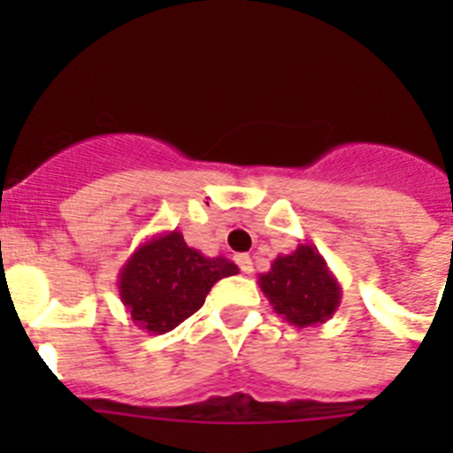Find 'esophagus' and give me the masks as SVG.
Segmentation results:
<instances>
[{
    "mask_svg": "<svg viewBox=\"0 0 453 453\" xmlns=\"http://www.w3.org/2000/svg\"><path fill=\"white\" fill-rule=\"evenodd\" d=\"M235 263H238V267L245 272V274H251V272H254V263H251V258L247 254L235 256Z\"/></svg>",
    "mask_w": 453,
    "mask_h": 453,
    "instance_id": "obj_1",
    "label": "esophagus"
}]
</instances>
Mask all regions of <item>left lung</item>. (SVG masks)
Returning a JSON list of instances; mask_svg holds the SVG:
<instances>
[{"label": "left lung", "instance_id": "8db88e82", "mask_svg": "<svg viewBox=\"0 0 453 453\" xmlns=\"http://www.w3.org/2000/svg\"><path fill=\"white\" fill-rule=\"evenodd\" d=\"M258 286L276 313L299 329L334 318L342 299L338 279L313 245L276 256L270 272L258 276Z\"/></svg>", "mask_w": 453, "mask_h": 453}]
</instances>
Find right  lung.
I'll use <instances>...</instances> for the list:
<instances>
[{"instance_id": "add662e5", "label": "right lung", "mask_w": 453, "mask_h": 453, "mask_svg": "<svg viewBox=\"0 0 453 453\" xmlns=\"http://www.w3.org/2000/svg\"><path fill=\"white\" fill-rule=\"evenodd\" d=\"M238 265L224 256H203L188 247L181 231L151 235L119 267L118 290L131 322L161 335L197 313L211 288Z\"/></svg>"}]
</instances>
